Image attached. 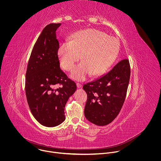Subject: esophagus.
<instances>
[{
	"instance_id": "obj_1",
	"label": "esophagus",
	"mask_w": 161,
	"mask_h": 161,
	"mask_svg": "<svg viewBox=\"0 0 161 161\" xmlns=\"http://www.w3.org/2000/svg\"><path fill=\"white\" fill-rule=\"evenodd\" d=\"M76 85H77V88H81L82 87V84H79V83H77L76 84Z\"/></svg>"
}]
</instances>
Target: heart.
<instances>
[{
	"instance_id": "heart-1",
	"label": "heart",
	"mask_w": 161,
	"mask_h": 161,
	"mask_svg": "<svg viewBox=\"0 0 161 161\" xmlns=\"http://www.w3.org/2000/svg\"><path fill=\"white\" fill-rule=\"evenodd\" d=\"M70 42L62 43L58 56L61 66L70 70L80 59L82 62L71 72L72 79L84 80L89 74L98 76L107 71L118 56V40L100 30L89 28L79 31L70 36Z\"/></svg>"
}]
</instances>
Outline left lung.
<instances>
[{
	"mask_svg": "<svg viewBox=\"0 0 161 161\" xmlns=\"http://www.w3.org/2000/svg\"><path fill=\"white\" fill-rule=\"evenodd\" d=\"M130 78L129 61L123 59L108 73L84 84L83 89L87 94L84 115L87 120L98 126L112 122L124 103Z\"/></svg>",
	"mask_w": 161,
	"mask_h": 161,
	"instance_id": "left-lung-1",
	"label": "left lung"
}]
</instances>
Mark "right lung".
<instances>
[{
	"instance_id": "1",
	"label": "right lung",
	"mask_w": 161,
	"mask_h": 161,
	"mask_svg": "<svg viewBox=\"0 0 161 161\" xmlns=\"http://www.w3.org/2000/svg\"><path fill=\"white\" fill-rule=\"evenodd\" d=\"M61 25L50 23L43 30L32 49L26 72L28 104L35 118L46 127L56 126L65 120V105L77 89L75 82L60 69L56 31ZM57 85L62 86L56 88Z\"/></svg>"
}]
</instances>
